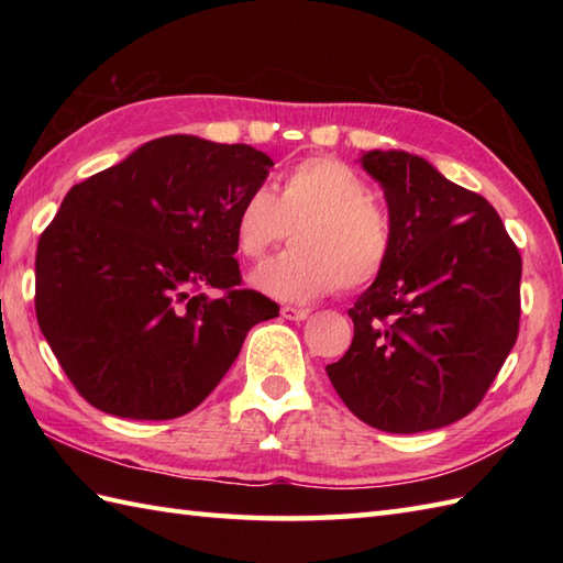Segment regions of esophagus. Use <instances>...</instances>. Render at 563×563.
<instances>
[{"mask_svg":"<svg viewBox=\"0 0 563 563\" xmlns=\"http://www.w3.org/2000/svg\"><path fill=\"white\" fill-rule=\"evenodd\" d=\"M280 314H283L285 319H290V321H302V319H307V317H309V309H305V307L285 305V307L280 309Z\"/></svg>","mask_w":563,"mask_h":563,"instance_id":"1","label":"esophagus"}]
</instances>
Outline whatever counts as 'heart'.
<instances>
[{
  "label": "heart",
  "instance_id": "heart-1",
  "mask_svg": "<svg viewBox=\"0 0 563 563\" xmlns=\"http://www.w3.org/2000/svg\"><path fill=\"white\" fill-rule=\"evenodd\" d=\"M292 230V249L268 258L251 275L258 290L278 300L307 302L333 288L355 292L375 283L394 251V220L369 196L351 164L307 157L285 174L280 196L251 188L232 214L234 246L261 258Z\"/></svg>",
  "mask_w": 563,
  "mask_h": 563
}]
</instances>
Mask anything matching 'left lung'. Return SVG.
Instances as JSON below:
<instances>
[{
	"label": "left lung",
	"mask_w": 563,
	"mask_h": 563,
	"mask_svg": "<svg viewBox=\"0 0 563 563\" xmlns=\"http://www.w3.org/2000/svg\"><path fill=\"white\" fill-rule=\"evenodd\" d=\"M363 169L385 190L394 251L349 309L353 343L327 375L363 423L421 433L460 421L518 339L522 258L498 212L401 150Z\"/></svg>",
	"instance_id": "obj_1"
}]
</instances>
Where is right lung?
Here are the masks:
<instances>
[{"mask_svg":"<svg viewBox=\"0 0 563 563\" xmlns=\"http://www.w3.org/2000/svg\"><path fill=\"white\" fill-rule=\"evenodd\" d=\"M271 166L249 145L166 135L69 188L35 254V317L91 406L135 421L194 411L249 329L278 317L239 288L232 234Z\"/></svg>","mask_w":563,"mask_h":563,"instance_id":"obj_1","label":"right lung"}]
</instances>
